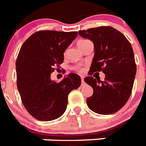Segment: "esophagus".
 Here are the masks:
<instances>
[{
  "instance_id": "1",
  "label": "esophagus",
  "mask_w": 146,
  "mask_h": 146,
  "mask_svg": "<svg viewBox=\"0 0 146 146\" xmlns=\"http://www.w3.org/2000/svg\"><path fill=\"white\" fill-rule=\"evenodd\" d=\"M84 76H81V79H82V85H84Z\"/></svg>"
}]
</instances>
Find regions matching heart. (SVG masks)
I'll use <instances>...</instances> for the list:
<instances>
[{"label":"heart","mask_w":146,"mask_h":146,"mask_svg":"<svg viewBox=\"0 0 146 146\" xmlns=\"http://www.w3.org/2000/svg\"><path fill=\"white\" fill-rule=\"evenodd\" d=\"M88 41H89V40H87V39H81V40H79V41H78L77 44H78V46H79V48H81V47H82V46L85 44V43L88 42ZM79 71L82 72V70H79Z\"/></svg>","instance_id":"heart-1"}]
</instances>
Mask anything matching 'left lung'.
<instances>
[{"label": "left lung", "mask_w": 146, "mask_h": 146, "mask_svg": "<svg viewBox=\"0 0 146 146\" xmlns=\"http://www.w3.org/2000/svg\"><path fill=\"white\" fill-rule=\"evenodd\" d=\"M79 35L94 44V57L84 82L94 89L87 99L88 108L100 114H112L126 104L132 92L137 72L132 46L122 33L112 27H99L79 30ZM102 71L105 80L92 76Z\"/></svg>", "instance_id": "1"}]
</instances>
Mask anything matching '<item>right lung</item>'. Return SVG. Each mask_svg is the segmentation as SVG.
Listing matches in <instances>:
<instances>
[{"label":"right lung","mask_w":146,"mask_h":146,"mask_svg":"<svg viewBox=\"0 0 146 146\" xmlns=\"http://www.w3.org/2000/svg\"><path fill=\"white\" fill-rule=\"evenodd\" d=\"M77 32L40 30L28 38L16 59L17 87L22 103L40 121L58 118L66 111L68 94L81 85V78L70 73L60 82L50 79L55 67L64 62V52Z\"/></svg>","instance_id":"right-lung-1"}]
</instances>
